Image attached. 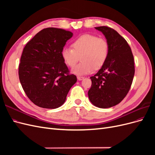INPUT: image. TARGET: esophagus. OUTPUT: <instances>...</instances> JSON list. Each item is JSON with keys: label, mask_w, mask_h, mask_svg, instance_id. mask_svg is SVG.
<instances>
[{"label": "esophagus", "mask_w": 155, "mask_h": 155, "mask_svg": "<svg viewBox=\"0 0 155 155\" xmlns=\"http://www.w3.org/2000/svg\"><path fill=\"white\" fill-rule=\"evenodd\" d=\"M77 78H78V79L79 81L83 80V79H84V78H83V77H81V76H78V77H77Z\"/></svg>", "instance_id": "1"}]
</instances>
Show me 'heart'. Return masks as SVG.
I'll return each mask as SVG.
<instances>
[{"label":"heart","mask_w":155,"mask_h":155,"mask_svg":"<svg viewBox=\"0 0 155 155\" xmlns=\"http://www.w3.org/2000/svg\"><path fill=\"white\" fill-rule=\"evenodd\" d=\"M72 48H64L61 57L70 68L76 66L81 58V63L72 70L78 76H84L100 69L106 63L109 55V45L107 41L96 35L85 34L78 37L72 44Z\"/></svg>","instance_id":"b5f03b06"}]
</instances>
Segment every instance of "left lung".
Masks as SVG:
<instances>
[{
    "instance_id": "1",
    "label": "left lung",
    "mask_w": 155,
    "mask_h": 155,
    "mask_svg": "<svg viewBox=\"0 0 155 155\" xmlns=\"http://www.w3.org/2000/svg\"><path fill=\"white\" fill-rule=\"evenodd\" d=\"M95 28L109 43V55L104 66L91 77L88 96L94 105L107 109L120 104L129 91L134 75V58L127 42L116 30L107 26Z\"/></svg>"
}]
</instances>
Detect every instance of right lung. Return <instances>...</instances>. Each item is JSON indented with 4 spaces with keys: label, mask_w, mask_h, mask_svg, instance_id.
I'll return each instance as SVG.
<instances>
[{
    "label": "right lung",
    "mask_w": 155,
    "mask_h": 155,
    "mask_svg": "<svg viewBox=\"0 0 155 155\" xmlns=\"http://www.w3.org/2000/svg\"><path fill=\"white\" fill-rule=\"evenodd\" d=\"M72 35L71 31L47 28L37 33L23 49L19 80L28 97L38 107H61L77 81L61 57L63 47Z\"/></svg>",
    "instance_id": "1"
}]
</instances>
